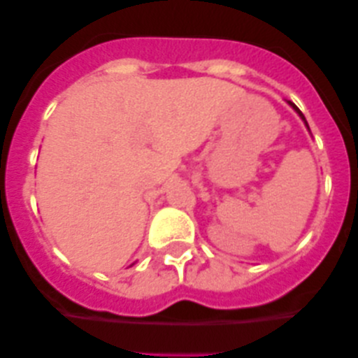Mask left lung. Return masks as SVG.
I'll return each instance as SVG.
<instances>
[{
	"label": "left lung",
	"instance_id": "1",
	"mask_svg": "<svg viewBox=\"0 0 358 358\" xmlns=\"http://www.w3.org/2000/svg\"><path fill=\"white\" fill-rule=\"evenodd\" d=\"M289 106H291V107H292V109H294V110H296V112H298V114H299V117H301V119H303V121H305V124H306V128H308V122H306V119H305V115H303V114H301V110H299V109H298V107H296V106H294V103H292V102H289Z\"/></svg>",
	"mask_w": 358,
	"mask_h": 358
}]
</instances>
